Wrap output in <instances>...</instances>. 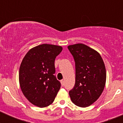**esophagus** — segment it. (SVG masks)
Returning a JSON list of instances; mask_svg holds the SVG:
<instances>
[{
    "instance_id": "1",
    "label": "esophagus",
    "mask_w": 123,
    "mask_h": 123,
    "mask_svg": "<svg viewBox=\"0 0 123 123\" xmlns=\"http://www.w3.org/2000/svg\"><path fill=\"white\" fill-rule=\"evenodd\" d=\"M60 82H61V84H62V86H64V81L62 80Z\"/></svg>"
}]
</instances>
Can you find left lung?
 I'll list each match as a JSON object with an SVG mask.
<instances>
[{
    "label": "left lung",
    "mask_w": 123,
    "mask_h": 123,
    "mask_svg": "<svg viewBox=\"0 0 123 123\" xmlns=\"http://www.w3.org/2000/svg\"><path fill=\"white\" fill-rule=\"evenodd\" d=\"M75 62V84L69 91L73 104L80 107L92 105L105 87L106 69L100 55L82 44L69 45Z\"/></svg>",
    "instance_id": "1"
}]
</instances>
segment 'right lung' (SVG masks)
Listing matches in <instances>:
<instances>
[{"label":"right lung","mask_w":123,"mask_h":123,"mask_svg":"<svg viewBox=\"0 0 123 123\" xmlns=\"http://www.w3.org/2000/svg\"><path fill=\"white\" fill-rule=\"evenodd\" d=\"M62 50L61 46L41 44L29 50L20 65L21 91L31 104L40 108L52 104L60 89L55 76V60Z\"/></svg>","instance_id":"right-lung-1"}]
</instances>
